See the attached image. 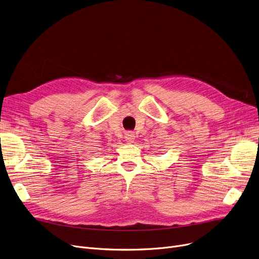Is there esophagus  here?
I'll return each instance as SVG.
<instances>
[{"instance_id":"1","label":"esophagus","mask_w":259,"mask_h":259,"mask_svg":"<svg viewBox=\"0 0 259 259\" xmlns=\"http://www.w3.org/2000/svg\"><path fill=\"white\" fill-rule=\"evenodd\" d=\"M134 138H135V135H134V133H133L132 131H127V132L125 133V139H126L127 142L132 143L133 140H134Z\"/></svg>"}]
</instances>
